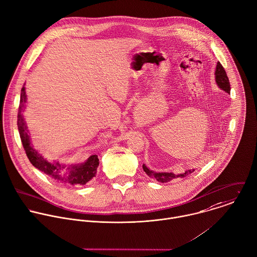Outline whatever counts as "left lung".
Instances as JSON below:
<instances>
[{
    "label": "left lung",
    "mask_w": 257,
    "mask_h": 257,
    "mask_svg": "<svg viewBox=\"0 0 257 257\" xmlns=\"http://www.w3.org/2000/svg\"><path fill=\"white\" fill-rule=\"evenodd\" d=\"M215 81H216V84L217 86L225 91L226 93H230V83H229V79L226 75V72L224 70V68L222 67V65L218 62L217 65H216V69H215ZM143 170L146 172V174L149 176V177H152V178H155L157 181L161 182V183H166V182H169L173 179H176V178H183V177H186L187 175L191 174L192 172H194V169H189V170H186L184 173H181V174H174L172 172H155L153 170H150L145 164H143Z\"/></svg>",
    "instance_id": "8db88e82"
}]
</instances>
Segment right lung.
Returning <instances> with one entry per match:
<instances>
[{
    "label": "right lung",
    "mask_w": 257,
    "mask_h": 257,
    "mask_svg": "<svg viewBox=\"0 0 257 257\" xmlns=\"http://www.w3.org/2000/svg\"><path fill=\"white\" fill-rule=\"evenodd\" d=\"M26 102L27 95L24 84L21 90L17 123L22 144L30 162L37 169L49 175L59 183L66 185H85L97 173V167L99 166L98 156L92 155L85 162L80 164H61L58 161L50 162L44 159V157L38 152V150L33 147V144L31 143L28 127L23 115V112L26 108Z\"/></svg>",
    "instance_id": "right-lung-1"
}]
</instances>
